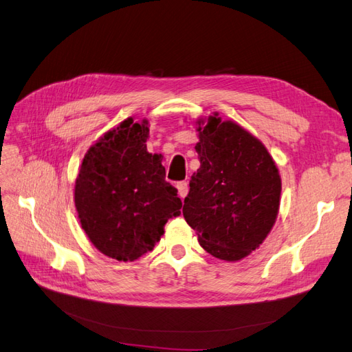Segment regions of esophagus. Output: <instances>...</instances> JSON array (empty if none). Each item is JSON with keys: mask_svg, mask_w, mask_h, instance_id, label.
<instances>
[{"mask_svg": "<svg viewBox=\"0 0 352 352\" xmlns=\"http://www.w3.org/2000/svg\"><path fill=\"white\" fill-rule=\"evenodd\" d=\"M176 188H177V192H179V197L184 199V198H185V197L188 195V190H189L188 182H186V180H184V182H179V184L176 185Z\"/></svg>", "mask_w": 352, "mask_h": 352, "instance_id": "34e87169", "label": "esophagus"}]
</instances>
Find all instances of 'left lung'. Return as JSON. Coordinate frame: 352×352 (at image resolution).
Returning a JSON list of instances; mask_svg holds the SVG:
<instances>
[{
	"instance_id": "8db88e82",
	"label": "left lung",
	"mask_w": 352,
	"mask_h": 352,
	"mask_svg": "<svg viewBox=\"0 0 352 352\" xmlns=\"http://www.w3.org/2000/svg\"><path fill=\"white\" fill-rule=\"evenodd\" d=\"M199 168L184 217L212 257L236 261L260 247L279 211L280 176L265 146L233 122L210 116L198 127Z\"/></svg>"
}]
</instances>
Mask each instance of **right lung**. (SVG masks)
Instances as JSON below:
<instances>
[{
    "label": "right lung",
    "instance_id": "right-lung-1",
    "mask_svg": "<svg viewBox=\"0 0 352 352\" xmlns=\"http://www.w3.org/2000/svg\"><path fill=\"white\" fill-rule=\"evenodd\" d=\"M148 135L146 120L129 117L89 148L74 185L82 229L95 248L119 261L153 251L182 208L162 155L146 151Z\"/></svg>",
    "mask_w": 352,
    "mask_h": 352
}]
</instances>
